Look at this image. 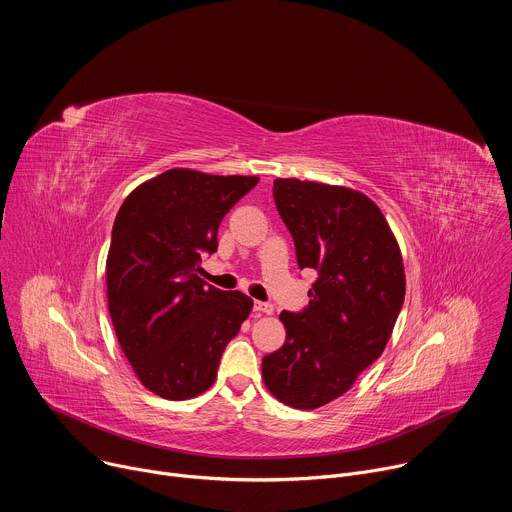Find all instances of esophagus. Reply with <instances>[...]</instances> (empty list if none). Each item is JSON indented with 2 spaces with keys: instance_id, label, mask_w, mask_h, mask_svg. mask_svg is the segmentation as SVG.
<instances>
[{
  "instance_id": "34e87169",
  "label": "esophagus",
  "mask_w": 512,
  "mask_h": 512,
  "mask_svg": "<svg viewBox=\"0 0 512 512\" xmlns=\"http://www.w3.org/2000/svg\"><path fill=\"white\" fill-rule=\"evenodd\" d=\"M255 312H259V314H273V306L271 304H267V302H255Z\"/></svg>"
}]
</instances>
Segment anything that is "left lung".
I'll list each match as a JSON object with an SVG mask.
<instances>
[{
  "label": "left lung",
  "instance_id": "left-lung-1",
  "mask_svg": "<svg viewBox=\"0 0 512 512\" xmlns=\"http://www.w3.org/2000/svg\"><path fill=\"white\" fill-rule=\"evenodd\" d=\"M273 200L294 237L300 269H316L302 312H281L285 344L263 356L269 393L296 409L344 395L383 354L405 300L399 245L362 192L277 178Z\"/></svg>",
  "mask_w": 512,
  "mask_h": 512
}]
</instances>
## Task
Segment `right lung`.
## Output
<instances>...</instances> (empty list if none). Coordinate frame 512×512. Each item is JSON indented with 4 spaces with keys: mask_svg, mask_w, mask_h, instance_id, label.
<instances>
[{
    "mask_svg": "<svg viewBox=\"0 0 512 512\" xmlns=\"http://www.w3.org/2000/svg\"><path fill=\"white\" fill-rule=\"evenodd\" d=\"M259 182L168 170L121 204L107 255V302L119 346L145 389L184 401L216 379L253 300L206 285L196 271L218 247V225Z\"/></svg>",
    "mask_w": 512,
    "mask_h": 512,
    "instance_id": "add662e5",
    "label": "right lung"
}]
</instances>
